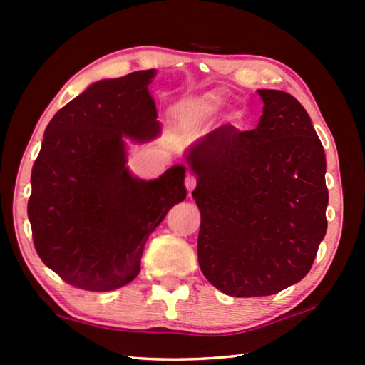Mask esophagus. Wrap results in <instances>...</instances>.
Listing matches in <instances>:
<instances>
[{
  "label": "esophagus",
  "mask_w": 365,
  "mask_h": 365,
  "mask_svg": "<svg viewBox=\"0 0 365 365\" xmlns=\"http://www.w3.org/2000/svg\"><path fill=\"white\" fill-rule=\"evenodd\" d=\"M185 187H187L188 193H191V191L196 188V177L191 175V174H188L187 177H185Z\"/></svg>",
  "instance_id": "esophagus-1"
}]
</instances>
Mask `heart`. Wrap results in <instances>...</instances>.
Masks as SVG:
<instances>
[{
  "instance_id": "b5f03b06",
  "label": "heart",
  "mask_w": 365,
  "mask_h": 365,
  "mask_svg": "<svg viewBox=\"0 0 365 365\" xmlns=\"http://www.w3.org/2000/svg\"><path fill=\"white\" fill-rule=\"evenodd\" d=\"M217 100H219V95H209L206 98H202V100H200V101H185L183 104H180V110H182V113H188L191 108L197 106V104L212 103V101H217Z\"/></svg>"
}]
</instances>
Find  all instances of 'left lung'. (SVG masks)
Wrapping results in <instances>:
<instances>
[{
    "label": "left lung",
    "instance_id": "left-lung-1",
    "mask_svg": "<svg viewBox=\"0 0 365 365\" xmlns=\"http://www.w3.org/2000/svg\"><path fill=\"white\" fill-rule=\"evenodd\" d=\"M256 128L224 125L188 151L201 212L197 262L222 293L251 298L306 277L327 232L325 153L306 109L280 90H257Z\"/></svg>",
    "mask_w": 365,
    "mask_h": 365
}]
</instances>
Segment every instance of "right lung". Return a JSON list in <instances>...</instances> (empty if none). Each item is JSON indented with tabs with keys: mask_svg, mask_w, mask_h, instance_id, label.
<instances>
[{
	"mask_svg": "<svg viewBox=\"0 0 365 365\" xmlns=\"http://www.w3.org/2000/svg\"><path fill=\"white\" fill-rule=\"evenodd\" d=\"M154 76L138 71L90 85L45 130L27 214L43 264L72 287L110 292L132 282L148 237L187 196L183 165L148 182L125 168L123 138L160 133L148 91Z\"/></svg>",
	"mask_w": 365,
	"mask_h": 365,
	"instance_id": "1",
	"label": "right lung"
}]
</instances>
